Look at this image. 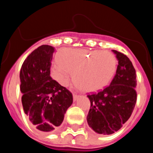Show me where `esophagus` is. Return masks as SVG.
<instances>
[{
    "instance_id": "1",
    "label": "esophagus",
    "mask_w": 153,
    "mask_h": 153,
    "mask_svg": "<svg viewBox=\"0 0 153 153\" xmlns=\"http://www.w3.org/2000/svg\"><path fill=\"white\" fill-rule=\"evenodd\" d=\"M79 97V95L76 94V93H73V98H74V101H76L77 98Z\"/></svg>"
}]
</instances>
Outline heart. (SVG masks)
Wrapping results in <instances>:
<instances>
[{"mask_svg":"<svg viewBox=\"0 0 153 153\" xmlns=\"http://www.w3.org/2000/svg\"><path fill=\"white\" fill-rule=\"evenodd\" d=\"M59 63L51 68V76L61 86L66 87L72 79L83 92L102 89L114 78L117 60L108 51L65 48L57 54Z\"/></svg>","mask_w":153,"mask_h":153,"instance_id":"obj_1","label":"heart"}]
</instances>
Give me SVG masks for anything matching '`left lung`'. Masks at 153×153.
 <instances>
[{
	"label": "left lung",
	"instance_id": "8db88e82",
	"mask_svg": "<svg viewBox=\"0 0 153 153\" xmlns=\"http://www.w3.org/2000/svg\"><path fill=\"white\" fill-rule=\"evenodd\" d=\"M118 60L115 77L109 86L97 93L88 95L91 106L87 121L91 128L100 134L118 131L128 120L137 100L136 72L125 55L112 50Z\"/></svg>",
	"mask_w": 153,
	"mask_h": 153
}]
</instances>
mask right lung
<instances>
[{
    "label": "right lung",
    "instance_id": "obj_1",
    "mask_svg": "<svg viewBox=\"0 0 153 153\" xmlns=\"http://www.w3.org/2000/svg\"><path fill=\"white\" fill-rule=\"evenodd\" d=\"M55 48L42 45L22 65L19 79L22 105L31 125L42 132H51L63 122L73 103L70 91L50 76Z\"/></svg>",
    "mask_w": 153,
    "mask_h": 153
}]
</instances>
